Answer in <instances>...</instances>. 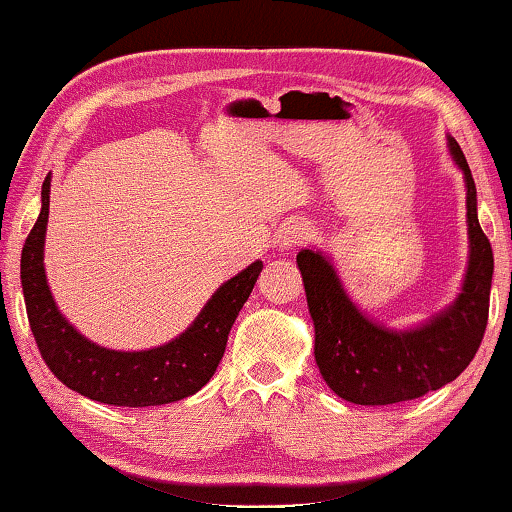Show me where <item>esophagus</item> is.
I'll return each instance as SVG.
<instances>
[{"label":"esophagus","mask_w":512,"mask_h":512,"mask_svg":"<svg viewBox=\"0 0 512 512\" xmlns=\"http://www.w3.org/2000/svg\"><path fill=\"white\" fill-rule=\"evenodd\" d=\"M312 237V227L303 223V221H289L280 227L278 232V243L282 248H291V246H298V243H303Z\"/></svg>","instance_id":"34e87169"}]
</instances>
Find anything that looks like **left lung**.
Segmentation results:
<instances>
[{"label": "left lung", "instance_id": "left-lung-1", "mask_svg": "<svg viewBox=\"0 0 512 512\" xmlns=\"http://www.w3.org/2000/svg\"><path fill=\"white\" fill-rule=\"evenodd\" d=\"M446 148L465 180L469 257L460 294L415 328H387L346 294L335 264L321 250L296 255L314 321V360L339 399L389 405L419 399L456 380L481 346L488 326L494 257L476 212V184L453 136Z\"/></svg>", "mask_w": 512, "mask_h": 512}]
</instances>
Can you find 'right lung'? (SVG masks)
Listing matches in <instances>:
<instances>
[{
  "instance_id": "add662e5",
  "label": "right lung",
  "mask_w": 512,
  "mask_h": 512,
  "mask_svg": "<svg viewBox=\"0 0 512 512\" xmlns=\"http://www.w3.org/2000/svg\"><path fill=\"white\" fill-rule=\"evenodd\" d=\"M52 175L43 182V207L20 259V282L38 351L56 378L88 399L145 408L182 401L209 383L221 362L227 335L262 271L253 262L218 287L180 337L148 351H113L81 335L61 314L45 275V232Z\"/></svg>"
}]
</instances>
